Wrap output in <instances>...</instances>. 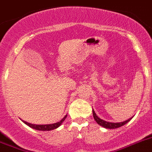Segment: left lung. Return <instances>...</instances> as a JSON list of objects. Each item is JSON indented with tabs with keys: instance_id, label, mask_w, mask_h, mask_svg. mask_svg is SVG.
<instances>
[{
	"instance_id": "obj_1",
	"label": "left lung",
	"mask_w": 152,
	"mask_h": 152,
	"mask_svg": "<svg viewBox=\"0 0 152 152\" xmlns=\"http://www.w3.org/2000/svg\"><path fill=\"white\" fill-rule=\"evenodd\" d=\"M93 111V116H94V120L96 121V122L98 123L99 125L101 126L104 127V128H109V129H114V128H120V127L123 126L125 124L129 121L132 118L128 119V120L125 121H123V122H120V123H112V122H108V121H104L102 119H101L100 118H98L97 115H96L95 112H94V109L92 110Z\"/></svg>"
}]
</instances>
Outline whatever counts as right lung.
Segmentation results:
<instances>
[{"label": "right lung", "instance_id": "right-lung-1", "mask_svg": "<svg viewBox=\"0 0 152 152\" xmlns=\"http://www.w3.org/2000/svg\"><path fill=\"white\" fill-rule=\"evenodd\" d=\"M66 115L65 117H64L63 119L60 121H58L57 123H54V124H30L28 122H26L24 121H23V122L25 123L27 125H28L31 128H34V129H35V130H39V131H50L53 130V129H55V128H58V127L60 126L61 124H62L64 119L66 118Z\"/></svg>", "mask_w": 152, "mask_h": 152}]
</instances>
